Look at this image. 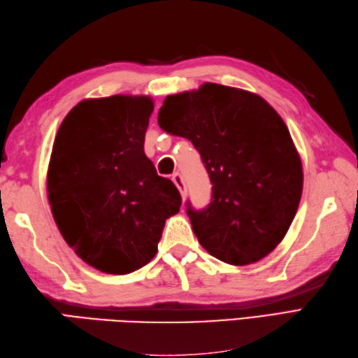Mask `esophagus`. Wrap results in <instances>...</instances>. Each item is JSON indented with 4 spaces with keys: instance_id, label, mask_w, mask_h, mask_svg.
I'll use <instances>...</instances> for the list:
<instances>
[{
    "instance_id": "esophagus-1",
    "label": "esophagus",
    "mask_w": 358,
    "mask_h": 358,
    "mask_svg": "<svg viewBox=\"0 0 358 358\" xmlns=\"http://www.w3.org/2000/svg\"><path fill=\"white\" fill-rule=\"evenodd\" d=\"M172 181L175 183V186L178 187V191H180V194H181V196H183V199H186L187 191H186V185H185L183 177H181V175L177 172V173L172 175Z\"/></svg>"
}]
</instances>
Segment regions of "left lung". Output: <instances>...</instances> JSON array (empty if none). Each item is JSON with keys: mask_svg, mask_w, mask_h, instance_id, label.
Listing matches in <instances>:
<instances>
[{"mask_svg": "<svg viewBox=\"0 0 358 358\" xmlns=\"http://www.w3.org/2000/svg\"><path fill=\"white\" fill-rule=\"evenodd\" d=\"M158 124L192 141L210 177L209 206L194 210L187 204L200 245L234 266L271 254L303 191L301 159L277 110L249 90L204 83L167 95Z\"/></svg>", "mask_w": 358, "mask_h": 358, "instance_id": "left-lung-1", "label": "left lung"}]
</instances>
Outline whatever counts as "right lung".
<instances>
[{
	"instance_id": "right-lung-1",
	"label": "right lung",
	"mask_w": 358,
	"mask_h": 358,
	"mask_svg": "<svg viewBox=\"0 0 358 358\" xmlns=\"http://www.w3.org/2000/svg\"><path fill=\"white\" fill-rule=\"evenodd\" d=\"M154 100L112 95L80 101L59 126L48 169L55 223L92 268L124 275L155 257L181 195L144 154Z\"/></svg>"
}]
</instances>
